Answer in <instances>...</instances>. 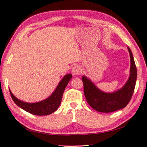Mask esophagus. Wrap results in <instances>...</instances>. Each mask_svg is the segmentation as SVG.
<instances>
[{
  "label": "esophagus",
  "instance_id": "34e87169",
  "mask_svg": "<svg viewBox=\"0 0 147 147\" xmlns=\"http://www.w3.org/2000/svg\"><path fill=\"white\" fill-rule=\"evenodd\" d=\"M82 73V68L80 66L76 65L74 66V67L72 69V73L75 76H78L80 74H81Z\"/></svg>",
  "mask_w": 147,
  "mask_h": 147
}]
</instances>
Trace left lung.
I'll return each mask as SVG.
<instances>
[{"instance_id":"left-lung-1","label":"left lung","mask_w":147,"mask_h":147,"mask_svg":"<svg viewBox=\"0 0 147 147\" xmlns=\"http://www.w3.org/2000/svg\"><path fill=\"white\" fill-rule=\"evenodd\" d=\"M130 58V76L121 89L111 93L104 92L94 85L90 79L82 76L84 92L88 103L92 108L102 113H110L123 109L129 103L135 89L137 68L131 50L128 47Z\"/></svg>"}]
</instances>
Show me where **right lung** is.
<instances>
[{"instance_id": "1", "label": "right lung", "mask_w": 147, "mask_h": 147, "mask_svg": "<svg viewBox=\"0 0 147 147\" xmlns=\"http://www.w3.org/2000/svg\"><path fill=\"white\" fill-rule=\"evenodd\" d=\"M71 78V74H67L65 75L59 82L53 93L48 98L38 102H25L16 97L11 93L10 89H9V93L14 102L24 111L36 115H48L58 109L61 104L65 89Z\"/></svg>"}]
</instances>
